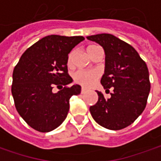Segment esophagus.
Here are the masks:
<instances>
[{"label": "esophagus", "instance_id": "esophagus-1", "mask_svg": "<svg viewBox=\"0 0 161 161\" xmlns=\"http://www.w3.org/2000/svg\"><path fill=\"white\" fill-rule=\"evenodd\" d=\"M86 91H87V90H86V88H82V89H81V94H86Z\"/></svg>", "mask_w": 161, "mask_h": 161}]
</instances>
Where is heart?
<instances>
[{
	"label": "heart",
	"instance_id": "heart-1",
	"mask_svg": "<svg viewBox=\"0 0 161 161\" xmlns=\"http://www.w3.org/2000/svg\"><path fill=\"white\" fill-rule=\"evenodd\" d=\"M95 46H90L87 47V52L94 47ZM74 53L75 51H71L68 54L67 57V65L70 66L72 63V58H73ZM99 78V72H97L96 70H78L74 74V80L75 81V83L79 84L83 86L89 87L91 86H93L95 81Z\"/></svg>",
	"mask_w": 161,
	"mask_h": 161
}]
</instances>
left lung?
Here are the masks:
<instances>
[{"instance_id": "8db88e82", "label": "left lung", "mask_w": 161, "mask_h": 161, "mask_svg": "<svg viewBox=\"0 0 161 161\" xmlns=\"http://www.w3.org/2000/svg\"><path fill=\"white\" fill-rule=\"evenodd\" d=\"M86 39L103 47L105 67L101 84L105 91L114 89L110 98L97 91L98 101L90 106V113L94 121L106 129H123L146 107L150 90L147 65L131 46L112 34L92 35Z\"/></svg>"}]
</instances>
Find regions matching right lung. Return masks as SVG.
Wrapping results in <instances>:
<instances>
[{
    "instance_id": "1",
    "label": "right lung",
    "mask_w": 161,
    "mask_h": 161,
    "mask_svg": "<svg viewBox=\"0 0 161 161\" xmlns=\"http://www.w3.org/2000/svg\"><path fill=\"white\" fill-rule=\"evenodd\" d=\"M84 39L82 36H47L30 47L14 67L11 94L15 107L34 130L48 132L58 128L67 118L69 99L81 93L79 85L58 93L52 88L73 82L67 74V57Z\"/></svg>"
}]
</instances>
